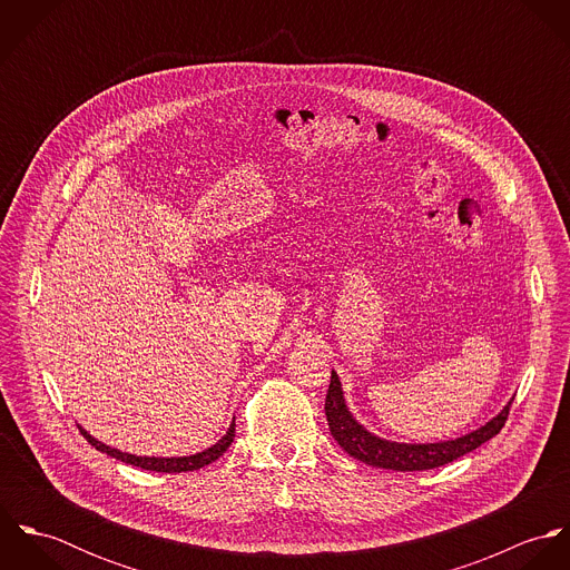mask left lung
<instances>
[{
    "mask_svg": "<svg viewBox=\"0 0 570 570\" xmlns=\"http://www.w3.org/2000/svg\"><path fill=\"white\" fill-rule=\"evenodd\" d=\"M509 407H511V402L483 428H479L465 436H459L454 441L395 443V441H386V439L371 434L364 425H360L353 419V414L348 412L346 402H344L342 384H340L335 371H331V384L326 391L325 402L328 430H331L333 439L337 441V445L346 454H351L353 459H357L366 465L395 470V472H423V470L441 468L445 463L461 459L463 454L476 450L479 445H483L485 441L493 439L502 430V425L509 416Z\"/></svg>",
    "mask_w": 570,
    "mask_h": 570,
    "instance_id": "obj_1",
    "label": "left lung"
}]
</instances>
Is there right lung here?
<instances>
[{"label": "right lung", "instance_id": "add662e5", "mask_svg": "<svg viewBox=\"0 0 570 570\" xmlns=\"http://www.w3.org/2000/svg\"><path fill=\"white\" fill-rule=\"evenodd\" d=\"M82 436L87 439V443H91L98 452L107 454V456H114L122 463H129L134 468H142V470H151V472H166V474H177V472H193V470H199V468H206L208 463L217 461L228 448L230 443L235 441V419L228 428V432L219 439V443H215L213 448L199 452V454H193V456H177V459H156V456H136V454H127V452H120V450H114L100 441H96L89 432H85L81 425H79Z\"/></svg>", "mask_w": 570, "mask_h": 570}]
</instances>
